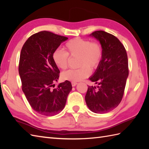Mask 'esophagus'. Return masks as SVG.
I'll use <instances>...</instances> for the list:
<instances>
[{
	"instance_id": "1",
	"label": "esophagus",
	"mask_w": 149,
	"mask_h": 149,
	"mask_svg": "<svg viewBox=\"0 0 149 149\" xmlns=\"http://www.w3.org/2000/svg\"><path fill=\"white\" fill-rule=\"evenodd\" d=\"M77 84V83H76V82H72V86H75Z\"/></svg>"
}]
</instances>
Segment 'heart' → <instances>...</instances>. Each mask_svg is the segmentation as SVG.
Returning <instances> with one entry per match:
<instances>
[{
  "label": "heart",
  "mask_w": 149,
  "mask_h": 149,
  "mask_svg": "<svg viewBox=\"0 0 149 149\" xmlns=\"http://www.w3.org/2000/svg\"><path fill=\"white\" fill-rule=\"evenodd\" d=\"M64 49H57L52 54V60L59 69L65 70L68 66L69 55L79 56L78 69H70L62 73L63 80L80 81L87 77L90 72L88 68H95L102 58V47L98 43L82 38L72 39L65 44ZM88 67L87 68V66Z\"/></svg>",
  "instance_id": "obj_1"
}]
</instances>
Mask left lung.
Instances as JSON below:
<instances>
[{
    "instance_id": "1",
    "label": "left lung",
    "mask_w": 149,
    "mask_h": 149,
    "mask_svg": "<svg viewBox=\"0 0 149 149\" xmlns=\"http://www.w3.org/2000/svg\"><path fill=\"white\" fill-rule=\"evenodd\" d=\"M90 36L100 42L102 56L95 72L89 77L98 88L88 86L85 100L91 111L106 113L116 108L122 100L129 75L127 55L122 43L113 34L97 31Z\"/></svg>"
}]
</instances>
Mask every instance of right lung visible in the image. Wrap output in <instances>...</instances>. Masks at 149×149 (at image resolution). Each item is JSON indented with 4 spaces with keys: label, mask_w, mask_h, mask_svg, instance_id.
Here are the masks:
<instances>
[{
    "label": "right lung",
    "mask_w": 149,
    "mask_h": 149,
    "mask_svg": "<svg viewBox=\"0 0 149 149\" xmlns=\"http://www.w3.org/2000/svg\"><path fill=\"white\" fill-rule=\"evenodd\" d=\"M67 40L49 31H41L30 36L21 50L18 72L22 91L31 107L40 115L50 116L59 113L72 89L68 81L52 88L59 77L52 54Z\"/></svg>",
    "instance_id": "1"
}]
</instances>
